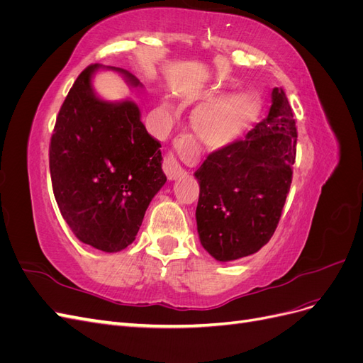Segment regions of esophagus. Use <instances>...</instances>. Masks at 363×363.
<instances>
[{
  "instance_id": "esophagus-1",
  "label": "esophagus",
  "mask_w": 363,
  "mask_h": 363,
  "mask_svg": "<svg viewBox=\"0 0 363 363\" xmlns=\"http://www.w3.org/2000/svg\"><path fill=\"white\" fill-rule=\"evenodd\" d=\"M184 140H188V136H186V135L182 136L177 140V144H182V142H184ZM163 171H164V174H167V177L169 180L179 179V177H182V175L184 174L183 167L179 163L177 157H175L172 152H168V156L164 157V160H163Z\"/></svg>"
}]
</instances>
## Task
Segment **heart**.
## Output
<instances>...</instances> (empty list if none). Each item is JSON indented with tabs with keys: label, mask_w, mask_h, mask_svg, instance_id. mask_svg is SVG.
Instances as JSON below:
<instances>
[{
	"label": "heart",
	"mask_w": 363,
	"mask_h": 363,
	"mask_svg": "<svg viewBox=\"0 0 363 363\" xmlns=\"http://www.w3.org/2000/svg\"><path fill=\"white\" fill-rule=\"evenodd\" d=\"M262 108V96L256 91H242L232 96L225 91H218L196 112L195 133L207 148L225 150L257 123Z\"/></svg>",
	"instance_id": "b5f03b06"
}]
</instances>
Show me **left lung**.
I'll use <instances>...</instances> for the list:
<instances>
[{
    "label": "left lung",
    "mask_w": 363,
    "mask_h": 363,
    "mask_svg": "<svg viewBox=\"0 0 363 363\" xmlns=\"http://www.w3.org/2000/svg\"><path fill=\"white\" fill-rule=\"evenodd\" d=\"M268 116L244 139L207 156L200 183L196 230L219 262L255 255L274 235L292 182L296 127L286 94L274 87Z\"/></svg>",
    "instance_id": "8db88e82"
}]
</instances>
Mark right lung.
<instances>
[{
    "label": "right lung",
    "mask_w": 363,
    "mask_h": 363,
    "mask_svg": "<svg viewBox=\"0 0 363 363\" xmlns=\"http://www.w3.org/2000/svg\"><path fill=\"white\" fill-rule=\"evenodd\" d=\"M103 65L87 67L59 111L50 144L52 192L65 221L83 244L116 252L133 242L152 196L167 182L160 142L140 121L136 103H108L92 87ZM140 87L133 74L107 67Z\"/></svg>",
    "instance_id": "add662e5"
}]
</instances>
